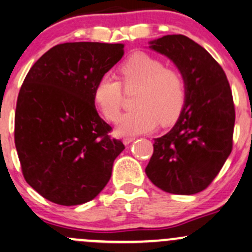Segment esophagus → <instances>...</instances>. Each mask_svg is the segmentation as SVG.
I'll return each mask as SVG.
<instances>
[{"label":"esophagus","instance_id":"esophagus-1","mask_svg":"<svg viewBox=\"0 0 252 252\" xmlns=\"http://www.w3.org/2000/svg\"><path fill=\"white\" fill-rule=\"evenodd\" d=\"M133 140H135V137H125L123 139V143L125 145H128V144H131Z\"/></svg>","mask_w":252,"mask_h":252}]
</instances>
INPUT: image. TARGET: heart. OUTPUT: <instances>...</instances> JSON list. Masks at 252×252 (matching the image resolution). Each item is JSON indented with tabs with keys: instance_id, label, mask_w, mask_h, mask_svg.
Here are the masks:
<instances>
[{
	"instance_id": "b5f03b06",
	"label": "heart",
	"mask_w": 252,
	"mask_h": 252,
	"mask_svg": "<svg viewBox=\"0 0 252 252\" xmlns=\"http://www.w3.org/2000/svg\"><path fill=\"white\" fill-rule=\"evenodd\" d=\"M119 73L124 86H140L134 100L138 107L118 120L119 134L150 132L159 121L167 124L178 117L185 99V82L178 70L165 67L155 56L137 53L121 64ZM94 101L106 119L114 121L123 105L120 82L109 75L101 76L94 88Z\"/></svg>"
}]
</instances>
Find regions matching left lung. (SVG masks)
I'll return each mask as SVG.
<instances>
[{
  "label": "left lung",
  "instance_id": "8db88e82",
  "mask_svg": "<svg viewBox=\"0 0 252 252\" xmlns=\"http://www.w3.org/2000/svg\"><path fill=\"white\" fill-rule=\"evenodd\" d=\"M149 43L178 68L185 99L171 131L155 139L145 172L168 193H198L211 184L231 153L235 106L230 85L208 50L188 36L165 35Z\"/></svg>",
  "mask_w": 252,
  "mask_h": 252
}]
</instances>
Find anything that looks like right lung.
Here are the masks:
<instances>
[{
	"mask_svg": "<svg viewBox=\"0 0 252 252\" xmlns=\"http://www.w3.org/2000/svg\"><path fill=\"white\" fill-rule=\"evenodd\" d=\"M124 56L123 43L67 42L44 53L21 87L15 146L26 182L59 205L94 199L125 146L97 114L94 88Z\"/></svg>",
	"mask_w": 252,
	"mask_h": 252,
	"instance_id": "1",
	"label": "right lung"
}]
</instances>
